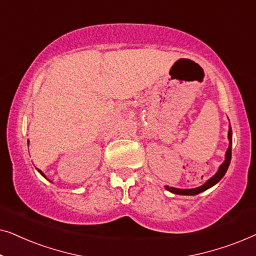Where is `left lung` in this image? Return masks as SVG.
Segmentation results:
<instances>
[{
    "label": "left lung",
    "instance_id": "8db88e82",
    "mask_svg": "<svg viewBox=\"0 0 256 256\" xmlns=\"http://www.w3.org/2000/svg\"><path fill=\"white\" fill-rule=\"evenodd\" d=\"M228 140H230V146H228V149H227V152H226L225 162H224L222 166H220L218 172H216L212 178H210V180L206 182L204 185H202V186L196 188H188V190H186V188H176L166 186V190L172 192V194H176L194 196V194H200V192H202V191L208 190V188H210L211 186H213L214 184L218 183V182L224 177V174H226V171L230 166V158H232V128H230V130H228Z\"/></svg>",
    "mask_w": 256,
    "mask_h": 256
}]
</instances>
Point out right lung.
<instances>
[{"label": "right lung", "mask_w": 256, "mask_h": 256, "mask_svg": "<svg viewBox=\"0 0 256 256\" xmlns=\"http://www.w3.org/2000/svg\"><path fill=\"white\" fill-rule=\"evenodd\" d=\"M37 170H38V169H37ZM38 171H40V174H42V176H44V174H43V172H42V171H40V170H38ZM44 177H45V176H44Z\"/></svg>", "instance_id": "obj_1"}]
</instances>
